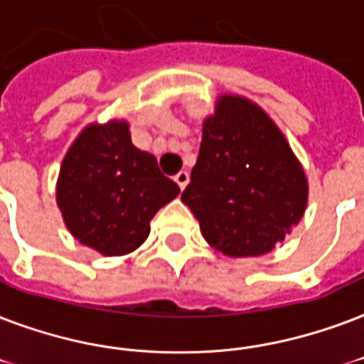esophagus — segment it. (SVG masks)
<instances>
[{
  "instance_id": "1",
  "label": "esophagus",
  "mask_w": 364,
  "mask_h": 364,
  "mask_svg": "<svg viewBox=\"0 0 364 364\" xmlns=\"http://www.w3.org/2000/svg\"><path fill=\"white\" fill-rule=\"evenodd\" d=\"M174 182L180 186V190H184L186 186H188V182H190V174L186 173V171H180V173L174 176Z\"/></svg>"
}]
</instances>
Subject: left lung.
<instances>
[{
    "label": "left lung",
    "instance_id": "1",
    "mask_svg": "<svg viewBox=\"0 0 364 364\" xmlns=\"http://www.w3.org/2000/svg\"><path fill=\"white\" fill-rule=\"evenodd\" d=\"M182 201L210 247L235 258L260 256L300 222L308 180L277 125L256 104L222 97L203 123Z\"/></svg>",
    "mask_w": 364,
    "mask_h": 364
}]
</instances>
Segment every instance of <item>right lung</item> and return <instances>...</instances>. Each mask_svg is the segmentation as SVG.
<instances>
[{
  "label": "right lung",
  "mask_w": 364,
  "mask_h": 364,
  "mask_svg": "<svg viewBox=\"0 0 364 364\" xmlns=\"http://www.w3.org/2000/svg\"><path fill=\"white\" fill-rule=\"evenodd\" d=\"M180 188L148 151L134 148L125 121L89 125L60 167L56 203L68 230L104 256L138 249L150 222Z\"/></svg>",
  "instance_id": "1"
}]
</instances>
